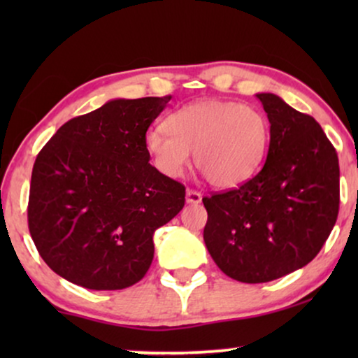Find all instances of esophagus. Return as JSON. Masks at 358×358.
Segmentation results:
<instances>
[{"label":"esophagus","mask_w":358,"mask_h":358,"mask_svg":"<svg viewBox=\"0 0 358 358\" xmlns=\"http://www.w3.org/2000/svg\"><path fill=\"white\" fill-rule=\"evenodd\" d=\"M185 202L190 203V205H197L202 202V194L200 192H195V190L189 189L187 192H185Z\"/></svg>","instance_id":"1"}]
</instances>
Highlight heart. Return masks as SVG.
Listing matches in <instances>:
<instances>
[{
    "mask_svg": "<svg viewBox=\"0 0 358 358\" xmlns=\"http://www.w3.org/2000/svg\"><path fill=\"white\" fill-rule=\"evenodd\" d=\"M268 146V124L256 107L233 101L203 99L182 106L166 117L164 129L145 134V148L156 168L179 178L194 161L208 182L233 189L261 168Z\"/></svg>",
    "mask_w": 358,
    "mask_h": 358,
    "instance_id": "heart-1",
    "label": "heart"
}]
</instances>
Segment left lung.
Instances as JSON below:
<instances>
[{
  "label": "left lung",
  "mask_w": 358,
  "mask_h": 358,
  "mask_svg": "<svg viewBox=\"0 0 358 358\" xmlns=\"http://www.w3.org/2000/svg\"><path fill=\"white\" fill-rule=\"evenodd\" d=\"M262 102L271 143L264 168L241 187L203 197V241L222 272L264 283L305 267L339 213V159L321 125L272 92Z\"/></svg>",
  "instance_id": "obj_1"
}]
</instances>
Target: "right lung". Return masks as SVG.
<instances>
[{
    "instance_id": "obj_1",
    "label": "right lung",
    "mask_w": 358,
    "mask_h": 358,
    "mask_svg": "<svg viewBox=\"0 0 358 358\" xmlns=\"http://www.w3.org/2000/svg\"><path fill=\"white\" fill-rule=\"evenodd\" d=\"M171 97L112 99L57 130L37 155L29 231L48 267L90 290L140 282L153 233L184 207L185 187L150 164L145 134Z\"/></svg>"
}]
</instances>
